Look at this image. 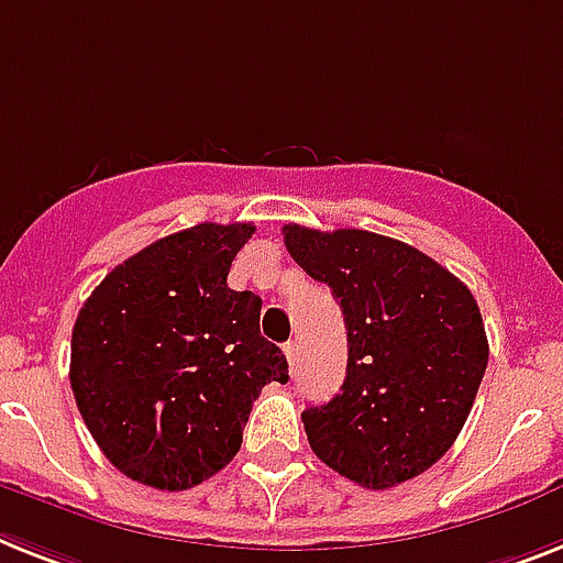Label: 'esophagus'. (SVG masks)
<instances>
[{
    "label": "esophagus",
    "instance_id": "34e87169",
    "mask_svg": "<svg viewBox=\"0 0 563 563\" xmlns=\"http://www.w3.org/2000/svg\"><path fill=\"white\" fill-rule=\"evenodd\" d=\"M285 354H287V362H290V368H296V365H299V354H301L299 342H287Z\"/></svg>",
    "mask_w": 563,
    "mask_h": 563
}]
</instances>
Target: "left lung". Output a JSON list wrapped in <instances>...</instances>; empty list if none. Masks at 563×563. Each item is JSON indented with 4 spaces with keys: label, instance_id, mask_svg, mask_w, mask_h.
Masks as SVG:
<instances>
[{
    "label": "left lung",
    "instance_id": "8db88e82",
    "mask_svg": "<svg viewBox=\"0 0 563 563\" xmlns=\"http://www.w3.org/2000/svg\"><path fill=\"white\" fill-rule=\"evenodd\" d=\"M285 244L331 287L347 331L342 391L301 415L310 449L365 489L422 475L457 440L489 362L475 296L426 253L368 230L287 224Z\"/></svg>",
    "mask_w": 563,
    "mask_h": 563
}]
</instances>
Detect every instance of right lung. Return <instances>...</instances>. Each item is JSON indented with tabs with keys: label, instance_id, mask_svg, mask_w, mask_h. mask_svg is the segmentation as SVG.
<instances>
[{
	"label": "right lung",
	"instance_id": "1",
	"mask_svg": "<svg viewBox=\"0 0 563 563\" xmlns=\"http://www.w3.org/2000/svg\"><path fill=\"white\" fill-rule=\"evenodd\" d=\"M253 224H198L118 264L77 313L71 391L100 452L155 489H192L230 463L255 397L287 383L258 331L262 299L227 273Z\"/></svg>",
	"mask_w": 563,
	"mask_h": 563
}]
</instances>
